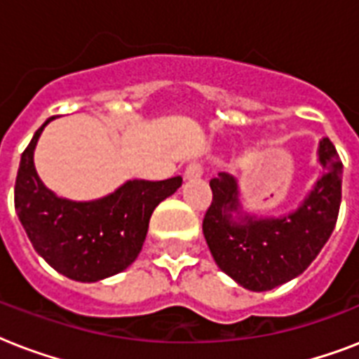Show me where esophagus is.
<instances>
[{"label":"esophagus","instance_id":"esophagus-1","mask_svg":"<svg viewBox=\"0 0 359 359\" xmlns=\"http://www.w3.org/2000/svg\"><path fill=\"white\" fill-rule=\"evenodd\" d=\"M203 175V168L201 163L197 162V160H191L184 169V177L186 179H199Z\"/></svg>","mask_w":359,"mask_h":359}]
</instances>
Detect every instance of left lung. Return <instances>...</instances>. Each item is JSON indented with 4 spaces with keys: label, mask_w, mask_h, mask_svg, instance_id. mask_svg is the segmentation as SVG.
Instances as JSON below:
<instances>
[{
    "label": "left lung",
    "mask_w": 359,
    "mask_h": 359,
    "mask_svg": "<svg viewBox=\"0 0 359 359\" xmlns=\"http://www.w3.org/2000/svg\"><path fill=\"white\" fill-rule=\"evenodd\" d=\"M323 177L296 212L283 218L238 222V188L231 175L210 180L212 203L203 218V235L214 261L244 289L272 290L300 276L328 242L341 207L343 163L334 143L324 137L318 145Z\"/></svg>",
    "instance_id": "8db88e82"
}]
</instances>
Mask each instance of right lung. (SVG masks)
Instances as JSON below:
<instances>
[{
  "instance_id": "1",
  "label": "right lung",
  "mask_w": 359,
  "mask_h": 359,
  "mask_svg": "<svg viewBox=\"0 0 359 359\" xmlns=\"http://www.w3.org/2000/svg\"><path fill=\"white\" fill-rule=\"evenodd\" d=\"M50 121L36 130L20 158L16 214L36 253L59 273L83 283L115 276L140 255L152 210L177 191L182 177L128 180L97 201L61 199L42 184L33 165L36 140Z\"/></svg>"
}]
</instances>
